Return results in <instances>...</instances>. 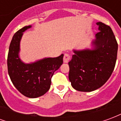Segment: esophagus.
<instances>
[{
    "mask_svg": "<svg viewBox=\"0 0 121 121\" xmlns=\"http://www.w3.org/2000/svg\"><path fill=\"white\" fill-rule=\"evenodd\" d=\"M71 56L69 54H65L63 57V62L64 63H68L69 61L71 60Z\"/></svg>",
    "mask_w": 121,
    "mask_h": 121,
    "instance_id": "esophagus-1",
    "label": "esophagus"
}]
</instances>
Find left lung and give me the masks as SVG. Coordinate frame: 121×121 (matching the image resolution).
Wrapping results in <instances>:
<instances>
[{"label":"left lung","mask_w":121,"mask_h":121,"mask_svg":"<svg viewBox=\"0 0 121 121\" xmlns=\"http://www.w3.org/2000/svg\"><path fill=\"white\" fill-rule=\"evenodd\" d=\"M95 50H74L69 62V79L77 91L90 92L104 85L112 75L117 60L118 44L112 28L102 22L96 23Z\"/></svg>","instance_id":"obj_1"}]
</instances>
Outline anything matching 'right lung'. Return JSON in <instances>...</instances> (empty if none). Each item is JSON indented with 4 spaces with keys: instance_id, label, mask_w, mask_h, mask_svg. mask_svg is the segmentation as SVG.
Wrapping results in <instances>:
<instances>
[{
    "instance_id": "right-lung-1",
    "label": "right lung",
    "mask_w": 121,
    "mask_h": 121,
    "mask_svg": "<svg viewBox=\"0 0 121 121\" xmlns=\"http://www.w3.org/2000/svg\"><path fill=\"white\" fill-rule=\"evenodd\" d=\"M31 26L18 30L13 36L8 54V72L12 83L24 96L37 98L43 95L50 87L54 73L63 63V54L48 58L31 64L22 63L19 58L20 41L23 32Z\"/></svg>"
}]
</instances>
